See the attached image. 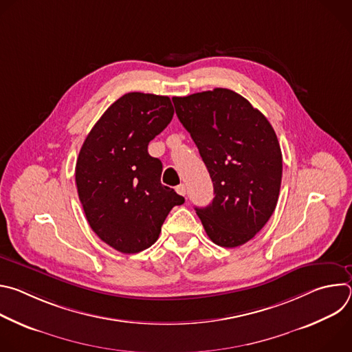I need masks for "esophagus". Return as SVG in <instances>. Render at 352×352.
Returning <instances> with one entry per match:
<instances>
[{
    "label": "esophagus",
    "instance_id": "1",
    "mask_svg": "<svg viewBox=\"0 0 352 352\" xmlns=\"http://www.w3.org/2000/svg\"><path fill=\"white\" fill-rule=\"evenodd\" d=\"M175 190H177V193H178V195H181V196H185V195H186V188H185V185H184V184H181V185L175 186Z\"/></svg>",
    "mask_w": 352,
    "mask_h": 352
}]
</instances>
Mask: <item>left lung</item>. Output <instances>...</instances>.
Wrapping results in <instances>:
<instances>
[{"instance_id":"8db88e82","label":"left lung","mask_w":352,"mask_h":352,"mask_svg":"<svg viewBox=\"0 0 352 352\" xmlns=\"http://www.w3.org/2000/svg\"><path fill=\"white\" fill-rule=\"evenodd\" d=\"M214 188L213 202L195 208L209 238L236 248L272 217L280 193L283 156L267 118L245 97L217 87L173 97Z\"/></svg>"}]
</instances>
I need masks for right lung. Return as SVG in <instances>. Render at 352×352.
I'll list each match as a JSON object with an SVG mask.
<instances>
[{"mask_svg":"<svg viewBox=\"0 0 352 352\" xmlns=\"http://www.w3.org/2000/svg\"><path fill=\"white\" fill-rule=\"evenodd\" d=\"M167 96L132 91L94 124L76 160L79 200L97 236L122 254L152 246L170 210L185 199L162 185L163 164L147 152L173 120Z\"/></svg>","mask_w":352,"mask_h":352,"instance_id":"right-lung-1","label":"right lung"}]
</instances>
